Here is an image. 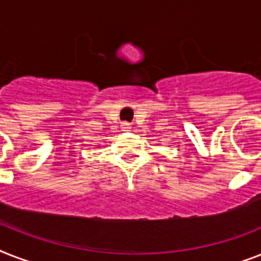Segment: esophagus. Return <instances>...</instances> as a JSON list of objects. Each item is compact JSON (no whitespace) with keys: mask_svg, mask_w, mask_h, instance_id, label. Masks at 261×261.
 I'll return each mask as SVG.
<instances>
[{"mask_svg":"<svg viewBox=\"0 0 261 261\" xmlns=\"http://www.w3.org/2000/svg\"><path fill=\"white\" fill-rule=\"evenodd\" d=\"M122 128L124 131L126 130H130V126H128V124H127V123H122Z\"/></svg>","mask_w":261,"mask_h":261,"instance_id":"1","label":"esophagus"}]
</instances>
